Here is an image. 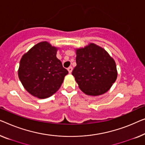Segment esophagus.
Wrapping results in <instances>:
<instances>
[{"label": "esophagus", "instance_id": "34e87169", "mask_svg": "<svg viewBox=\"0 0 145 145\" xmlns=\"http://www.w3.org/2000/svg\"><path fill=\"white\" fill-rule=\"evenodd\" d=\"M67 70H68L69 73H71V72H72V67H69L67 69Z\"/></svg>", "mask_w": 145, "mask_h": 145}]
</instances>
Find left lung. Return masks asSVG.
<instances>
[{"label":"left lung","mask_w":145,"mask_h":145,"mask_svg":"<svg viewBox=\"0 0 145 145\" xmlns=\"http://www.w3.org/2000/svg\"><path fill=\"white\" fill-rule=\"evenodd\" d=\"M76 66L72 74L80 89L88 95L108 91L117 78L115 61L103 48L89 43L76 49Z\"/></svg>","instance_id":"8db88e82"}]
</instances>
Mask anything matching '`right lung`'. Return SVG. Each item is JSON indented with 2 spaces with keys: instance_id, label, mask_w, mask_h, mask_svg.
I'll return each instance as SVG.
<instances>
[{
  "instance_id": "add662e5",
  "label": "right lung",
  "mask_w": 145,
  "mask_h": 145,
  "mask_svg": "<svg viewBox=\"0 0 145 145\" xmlns=\"http://www.w3.org/2000/svg\"><path fill=\"white\" fill-rule=\"evenodd\" d=\"M57 50L46 41L40 42L21 59L19 78L25 89L35 97H50L59 89L68 74L56 57Z\"/></svg>"
}]
</instances>
